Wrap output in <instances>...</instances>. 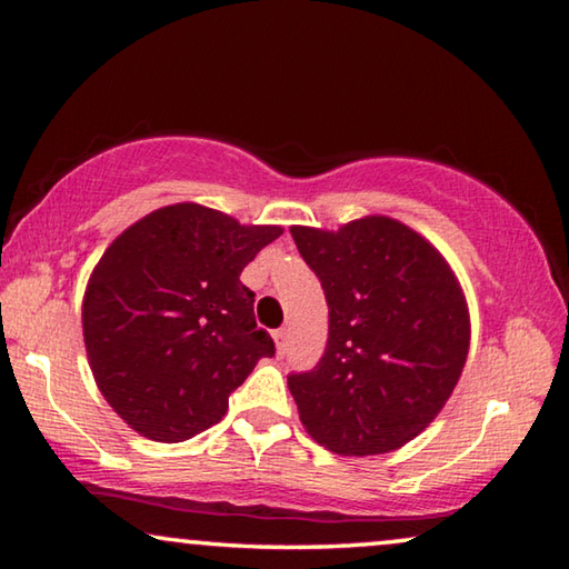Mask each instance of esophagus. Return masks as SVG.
<instances>
[{"instance_id":"esophagus-1","label":"esophagus","mask_w":569,"mask_h":569,"mask_svg":"<svg viewBox=\"0 0 569 569\" xmlns=\"http://www.w3.org/2000/svg\"><path fill=\"white\" fill-rule=\"evenodd\" d=\"M273 339H276V346H278V351H286V339H288V329H276V331H273Z\"/></svg>"}]
</instances>
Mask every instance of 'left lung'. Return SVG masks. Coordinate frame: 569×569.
Segmentation results:
<instances>
[{
	"label": "left lung",
	"instance_id": "obj_1",
	"mask_svg": "<svg viewBox=\"0 0 569 569\" xmlns=\"http://www.w3.org/2000/svg\"><path fill=\"white\" fill-rule=\"evenodd\" d=\"M329 303L321 361L291 373L298 417L343 457L387 455L435 421L469 351L465 293L417 230L366 216L339 230L293 226Z\"/></svg>",
	"mask_w": 569,
	"mask_h": 569
}]
</instances>
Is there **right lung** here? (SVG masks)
I'll list each match as a JSON object with an SVG mask.
<instances>
[{"label": "right lung", "instance_id": "add662e5", "mask_svg": "<svg viewBox=\"0 0 569 569\" xmlns=\"http://www.w3.org/2000/svg\"><path fill=\"white\" fill-rule=\"evenodd\" d=\"M283 233L176 203L112 240L88 281L82 333L92 377L124 423L152 441L213 427L276 346L240 271Z\"/></svg>", "mask_w": 569, "mask_h": 569}]
</instances>
